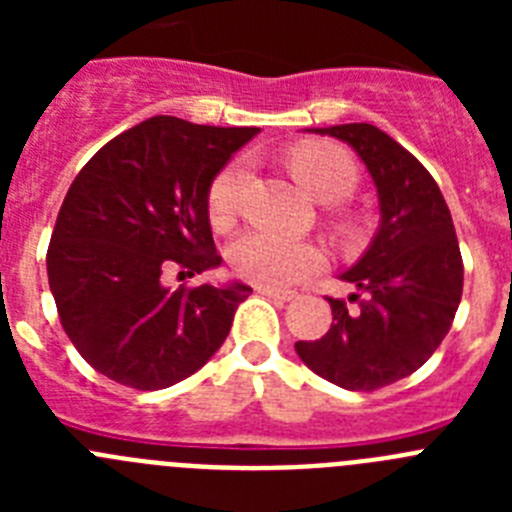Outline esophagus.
I'll list each match as a JSON object with an SVG mask.
<instances>
[{
	"instance_id": "esophagus-1",
	"label": "esophagus",
	"mask_w": 512,
	"mask_h": 512,
	"mask_svg": "<svg viewBox=\"0 0 512 512\" xmlns=\"http://www.w3.org/2000/svg\"><path fill=\"white\" fill-rule=\"evenodd\" d=\"M256 292L264 297H269V300H277V302L295 300V295H292V292H284V289H274V287H264V284H259V287H256Z\"/></svg>"
}]
</instances>
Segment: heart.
<instances>
[{
	"label": "heart",
	"instance_id": "obj_1",
	"mask_svg": "<svg viewBox=\"0 0 512 512\" xmlns=\"http://www.w3.org/2000/svg\"><path fill=\"white\" fill-rule=\"evenodd\" d=\"M289 169L310 197L318 202H343L356 187V164L343 148L320 140H305L289 148ZM248 182L246 161H233L212 179L207 212L215 228L233 223L243 187ZM230 266L235 274L264 287H292L320 269L323 256L312 243L284 238L266 230H246L230 243Z\"/></svg>",
	"mask_w": 512,
	"mask_h": 512
}]
</instances>
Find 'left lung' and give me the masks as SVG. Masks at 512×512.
<instances>
[{
  "mask_svg": "<svg viewBox=\"0 0 512 512\" xmlns=\"http://www.w3.org/2000/svg\"><path fill=\"white\" fill-rule=\"evenodd\" d=\"M310 133L343 140L377 187L379 228L351 269L356 292L330 297L333 323L295 351L312 372L351 392H372L410 377L431 359L454 323L464 287L459 241L441 189L410 151L369 122Z\"/></svg>",
  "mask_w": 512,
  "mask_h": 512,
  "instance_id": "obj_1",
  "label": "left lung"
}]
</instances>
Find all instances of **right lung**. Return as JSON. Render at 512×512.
<instances>
[{"instance_id":"add662e5","label":"right lung","mask_w":512,"mask_h":512,"mask_svg":"<svg viewBox=\"0 0 512 512\" xmlns=\"http://www.w3.org/2000/svg\"><path fill=\"white\" fill-rule=\"evenodd\" d=\"M259 128L158 115L112 138L66 192L48 248L61 325L84 361L133 390H164L207 364L251 287H164L223 264L207 194Z\"/></svg>"}]
</instances>
